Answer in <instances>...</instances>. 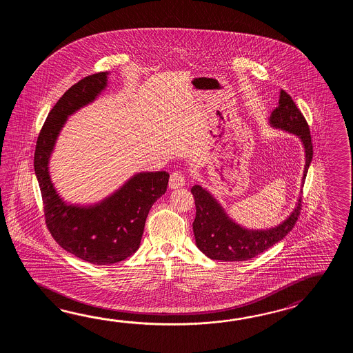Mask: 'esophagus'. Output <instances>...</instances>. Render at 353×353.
Segmentation results:
<instances>
[{"label": "esophagus", "instance_id": "1", "mask_svg": "<svg viewBox=\"0 0 353 353\" xmlns=\"http://www.w3.org/2000/svg\"><path fill=\"white\" fill-rule=\"evenodd\" d=\"M185 184V176L181 172H174L170 175V179H169V187L172 189H176V188L184 187Z\"/></svg>", "mask_w": 353, "mask_h": 353}]
</instances>
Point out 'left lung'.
<instances>
[{
    "label": "left lung",
    "mask_w": 353,
    "mask_h": 353,
    "mask_svg": "<svg viewBox=\"0 0 353 353\" xmlns=\"http://www.w3.org/2000/svg\"><path fill=\"white\" fill-rule=\"evenodd\" d=\"M270 123L299 136L305 148V169L307 176L309 164L313 159V143L310 130L305 117L295 105L293 98L285 90L280 92L279 105L272 111ZM194 196L195 218L193 222L195 243L203 254L212 260L221 261H245L263 254L268 248L283 240L290 232L299 218L301 196L290 217L281 225L266 231H250L236 225L225 216L221 205L212 195L199 185L190 189Z\"/></svg>",
    "instance_id": "1"
}]
</instances>
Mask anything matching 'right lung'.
Returning <instances> with one entry per match:
<instances>
[{
  "mask_svg": "<svg viewBox=\"0 0 353 353\" xmlns=\"http://www.w3.org/2000/svg\"><path fill=\"white\" fill-rule=\"evenodd\" d=\"M107 72L88 75L59 98L40 130L34 155L46 223L54 240L69 254L94 265L128 259L140 246L152 204L164 194L169 174L140 173L94 207L67 205L54 190L48 161L68 116L92 102L107 83Z\"/></svg>",
  "mask_w": 353,
  "mask_h": 353,
  "instance_id": "right-lung-1",
  "label": "right lung"
}]
</instances>
